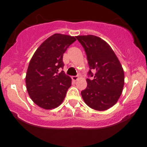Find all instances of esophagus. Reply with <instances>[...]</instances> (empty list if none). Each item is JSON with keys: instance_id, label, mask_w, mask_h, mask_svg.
Segmentation results:
<instances>
[{"instance_id": "1", "label": "esophagus", "mask_w": 147, "mask_h": 147, "mask_svg": "<svg viewBox=\"0 0 147 147\" xmlns=\"http://www.w3.org/2000/svg\"><path fill=\"white\" fill-rule=\"evenodd\" d=\"M78 78H79V77H77V76H73V77H72V79L73 81H75H75H77V79H78Z\"/></svg>"}]
</instances>
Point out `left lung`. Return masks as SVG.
<instances>
[{
  "label": "left lung",
  "mask_w": 147,
  "mask_h": 147,
  "mask_svg": "<svg viewBox=\"0 0 147 147\" xmlns=\"http://www.w3.org/2000/svg\"><path fill=\"white\" fill-rule=\"evenodd\" d=\"M87 56L90 70L87 87L81 92L86 104L96 111H106L117 102L124 84L122 65L111 47L104 40L94 35L76 36Z\"/></svg>",
  "instance_id": "8db88e82"
}]
</instances>
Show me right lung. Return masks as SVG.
<instances>
[{"mask_svg":"<svg viewBox=\"0 0 147 147\" xmlns=\"http://www.w3.org/2000/svg\"><path fill=\"white\" fill-rule=\"evenodd\" d=\"M76 41L74 36L55 34L37 48L30 60L25 83L30 98L42 109L58 107L65 99L72 79L63 69V53Z\"/></svg>","mask_w":147,"mask_h":147,"instance_id":"obj_1","label":"right lung"}]
</instances>
